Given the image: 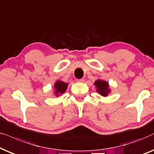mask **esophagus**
<instances>
[{"instance_id":"1","label":"esophagus","mask_w":154,"mask_h":154,"mask_svg":"<svg viewBox=\"0 0 154 154\" xmlns=\"http://www.w3.org/2000/svg\"><path fill=\"white\" fill-rule=\"evenodd\" d=\"M77 82H85V79L84 78H81V79H77Z\"/></svg>"}]
</instances>
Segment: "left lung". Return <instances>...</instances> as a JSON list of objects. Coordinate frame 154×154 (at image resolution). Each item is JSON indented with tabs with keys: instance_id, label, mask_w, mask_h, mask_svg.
Wrapping results in <instances>:
<instances>
[{
	"instance_id": "left-lung-1",
	"label": "left lung",
	"mask_w": 154,
	"mask_h": 154,
	"mask_svg": "<svg viewBox=\"0 0 154 154\" xmlns=\"http://www.w3.org/2000/svg\"><path fill=\"white\" fill-rule=\"evenodd\" d=\"M94 85L96 87V91L101 96H107L110 92L109 85L107 82L101 80V79H97L94 82Z\"/></svg>"
}]
</instances>
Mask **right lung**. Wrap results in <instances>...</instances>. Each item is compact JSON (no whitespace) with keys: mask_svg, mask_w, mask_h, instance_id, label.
Wrapping results in <instances>:
<instances>
[{"mask_svg":"<svg viewBox=\"0 0 154 154\" xmlns=\"http://www.w3.org/2000/svg\"><path fill=\"white\" fill-rule=\"evenodd\" d=\"M67 83H65L64 82L62 81H57L54 85V88H55V95L56 96H58L59 95H61L64 92L66 91L67 88Z\"/></svg>","mask_w":154,"mask_h":154,"instance_id":"obj_1","label":"right lung"}]
</instances>
